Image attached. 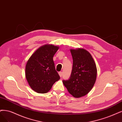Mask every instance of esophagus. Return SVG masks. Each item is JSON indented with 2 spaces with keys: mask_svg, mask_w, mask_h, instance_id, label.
<instances>
[{
  "mask_svg": "<svg viewBox=\"0 0 122 122\" xmlns=\"http://www.w3.org/2000/svg\"><path fill=\"white\" fill-rule=\"evenodd\" d=\"M59 75L60 77H62V76L63 75V73H62V72H59Z\"/></svg>",
  "mask_w": 122,
  "mask_h": 122,
  "instance_id": "obj_1",
  "label": "esophagus"
}]
</instances>
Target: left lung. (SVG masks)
<instances>
[{
    "label": "left lung",
    "instance_id": "left-lung-1",
    "mask_svg": "<svg viewBox=\"0 0 122 122\" xmlns=\"http://www.w3.org/2000/svg\"><path fill=\"white\" fill-rule=\"evenodd\" d=\"M73 67L70 78L63 80L64 86L72 96L82 97L91 91L97 75L96 64L87 50L83 48L70 49Z\"/></svg>",
    "mask_w": 122,
    "mask_h": 122
}]
</instances>
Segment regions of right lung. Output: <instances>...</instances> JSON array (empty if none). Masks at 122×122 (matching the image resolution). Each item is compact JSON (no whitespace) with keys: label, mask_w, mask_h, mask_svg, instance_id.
<instances>
[{"label":"right lung","mask_w":122,"mask_h":122,"mask_svg":"<svg viewBox=\"0 0 122 122\" xmlns=\"http://www.w3.org/2000/svg\"><path fill=\"white\" fill-rule=\"evenodd\" d=\"M59 48L53 45H45L38 48L27 61L25 78L30 88L37 93L48 92L60 79L53 59Z\"/></svg>","instance_id":"right-lung-1"}]
</instances>
